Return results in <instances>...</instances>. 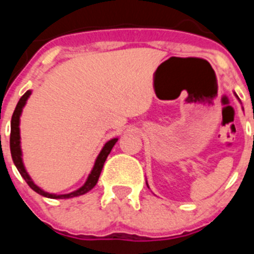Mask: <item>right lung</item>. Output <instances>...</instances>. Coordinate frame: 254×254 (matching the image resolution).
<instances>
[{"label": "right lung", "instance_id": "right-lung-1", "mask_svg": "<svg viewBox=\"0 0 254 254\" xmlns=\"http://www.w3.org/2000/svg\"><path fill=\"white\" fill-rule=\"evenodd\" d=\"M30 93H32V92L27 91L22 97H20L19 102H18L16 109H14L13 115H12V120H11V137H9V147H11L12 160H13L14 165H16L18 172L20 173V176L24 178V181L27 182V184L33 189V190L37 191V193L40 194V195L47 196V198L67 199V198H73V196L82 195V194H86L87 191L91 190V189L96 186L97 182H98V178L99 176H101L104 162H106L107 157H108V155L111 153L113 146L115 145V142L118 141V139L109 140V141L104 145V147L102 148L101 153H99L98 157H97L96 163H94L93 166V170H92V172L89 173L86 183H84L81 188L77 189V190L72 191V193L63 194V195H56V194L47 193V191L40 189L38 186H35L34 182L32 181V178H30L29 175L27 173V171H25L24 165H23V161H22V150H20V135H19V117L20 114H22L23 107L25 106V102H27V99L29 98Z\"/></svg>", "mask_w": 254, "mask_h": 254}]
</instances>
